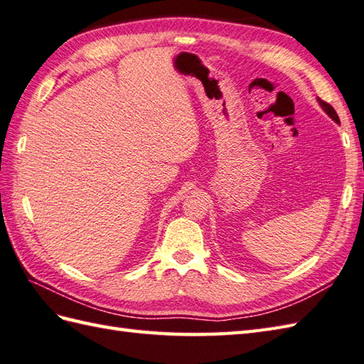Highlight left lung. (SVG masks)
I'll use <instances>...</instances> for the list:
<instances>
[{
    "label": "left lung",
    "mask_w": 364,
    "mask_h": 364,
    "mask_svg": "<svg viewBox=\"0 0 364 364\" xmlns=\"http://www.w3.org/2000/svg\"><path fill=\"white\" fill-rule=\"evenodd\" d=\"M318 104L321 105V108L324 109L326 114H327L328 117H332V119H333L336 124H340V117H338V114H336V112H335L332 105H328L327 102H324V100H321L319 97H318Z\"/></svg>",
    "instance_id": "8db88e82"
}]
</instances>
